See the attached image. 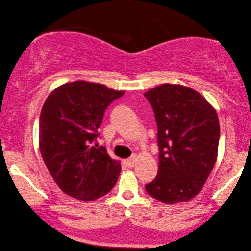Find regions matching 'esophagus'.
Segmentation results:
<instances>
[{
  "mask_svg": "<svg viewBox=\"0 0 251 251\" xmlns=\"http://www.w3.org/2000/svg\"><path fill=\"white\" fill-rule=\"evenodd\" d=\"M135 163H136V156H131L130 158L126 160V164L128 167H134Z\"/></svg>",
  "mask_w": 251,
  "mask_h": 251,
  "instance_id": "1",
  "label": "esophagus"
}]
</instances>
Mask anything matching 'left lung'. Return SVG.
<instances>
[{
    "instance_id": "8db88e82",
    "label": "left lung",
    "mask_w": 251,
    "mask_h": 251,
    "mask_svg": "<svg viewBox=\"0 0 251 251\" xmlns=\"http://www.w3.org/2000/svg\"><path fill=\"white\" fill-rule=\"evenodd\" d=\"M157 125V176L146 184L150 196L167 204L189 201L201 191L217 158L220 123L201 94L163 84L144 94Z\"/></svg>"
}]
</instances>
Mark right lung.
Instances as JSON below:
<instances>
[{
    "instance_id": "obj_1",
    "label": "right lung",
    "mask_w": 251,
    "mask_h": 251,
    "mask_svg": "<svg viewBox=\"0 0 251 251\" xmlns=\"http://www.w3.org/2000/svg\"><path fill=\"white\" fill-rule=\"evenodd\" d=\"M125 91L76 81L48 96L40 115V150L64 193L83 201L104 196L116 184L121 164L97 144L105 109Z\"/></svg>"
}]
</instances>
